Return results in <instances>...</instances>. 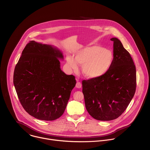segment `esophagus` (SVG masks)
Returning <instances> with one entry per match:
<instances>
[{
  "label": "esophagus",
  "mask_w": 150,
  "mask_h": 150,
  "mask_svg": "<svg viewBox=\"0 0 150 150\" xmlns=\"http://www.w3.org/2000/svg\"><path fill=\"white\" fill-rule=\"evenodd\" d=\"M82 86V83L80 82H77L76 83V87L77 88H81Z\"/></svg>",
  "instance_id": "1"
}]
</instances>
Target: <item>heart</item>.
Segmentation results:
<instances>
[{
	"label": "heart",
	"mask_w": 150,
	"mask_h": 150,
	"mask_svg": "<svg viewBox=\"0 0 150 150\" xmlns=\"http://www.w3.org/2000/svg\"><path fill=\"white\" fill-rule=\"evenodd\" d=\"M114 62L113 53L109 49L98 45L86 46L75 55V59L67 57V64L73 69L78 68V64L82 66V74L87 78L95 79L105 75Z\"/></svg>",
	"instance_id": "obj_1"
}]
</instances>
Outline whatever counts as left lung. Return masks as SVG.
Masks as SVG:
<instances>
[{
	"instance_id": "1",
	"label": "left lung",
	"mask_w": 150,
	"mask_h": 150,
	"mask_svg": "<svg viewBox=\"0 0 150 150\" xmlns=\"http://www.w3.org/2000/svg\"><path fill=\"white\" fill-rule=\"evenodd\" d=\"M114 62L103 76L82 81L85 107L89 115L100 121H111L125 111L135 94L136 68L129 53L116 38Z\"/></svg>"
}]
</instances>
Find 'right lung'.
I'll return each mask as SVG.
<instances>
[{
    "instance_id": "1",
    "label": "right lung",
    "mask_w": 150,
    "mask_h": 150,
    "mask_svg": "<svg viewBox=\"0 0 150 150\" xmlns=\"http://www.w3.org/2000/svg\"><path fill=\"white\" fill-rule=\"evenodd\" d=\"M62 52L51 45L30 41L23 50L13 74V83L24 110L31 116L53 121L64 114L75 76L60 68Z\"/></svg>"
}]
</instances>
